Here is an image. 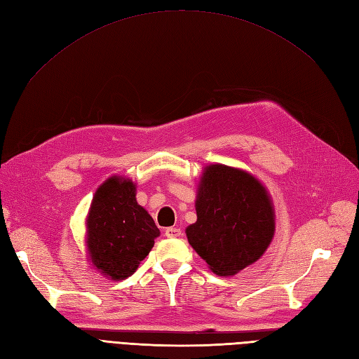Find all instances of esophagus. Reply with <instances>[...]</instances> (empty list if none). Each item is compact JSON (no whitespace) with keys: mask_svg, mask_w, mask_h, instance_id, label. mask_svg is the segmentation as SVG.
<instances>
[{"mask_svg":"<svg viewBox=\"0 0 359 359\" xmlns=\"http://www.w3.org/2000/svg\"><path fill=\"white\" fill-rule=\"evenodd\" d=\"M165 235L168 238H178L181 236V229H178V227H166Z\"/></svg>","mask_w":359,"mask_h":359,"instance_id":"esophagus-1","label":"esophagus"}]
</instances>
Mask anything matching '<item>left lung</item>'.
<instances>
[{
    "label": "left lung",
    "mask_w": 359,
    "mask_h": 359,
    "mask_svg": "<svg viewBox=\"0 0 359 359\" xmlns=\"http://www.w3.org/2000/svg\"><path fill=\"white\" fill-rule=\"evenodd\" d=\"M194 206L198 220L187 226V240L217 276L238 274L262 257L273 241V199L244 169L220 163L205 166Z\"/></svg>",
    "instance_id": "1"
}]
</instances>
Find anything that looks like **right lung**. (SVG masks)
I'll return each mask as SVG.
<instances>
[{"label":"right lung","instance_id":"right-lung-1","mask_svg":"<svg viewBox=\"0 0 359 359\" xmlns=\"http://www.w3.org/2000/svg\"><path fill=\"white\" fill-rule=\"evenodd\" d=\"M85 227L86 257L114 281L132 276L160 235L153 217L136 201V184L119 175L95 190Z\"/></svg>","mask_w":359,"mask_h":359}]
</instances>
